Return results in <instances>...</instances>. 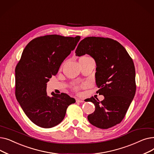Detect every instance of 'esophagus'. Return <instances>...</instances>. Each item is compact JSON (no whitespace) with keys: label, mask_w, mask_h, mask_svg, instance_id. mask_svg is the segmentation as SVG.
<instances>
[{"label":"esophagus","mask_w":154,"mask_h":154,"mask_svg":"<svg viewBox=\"0 0 154 154\" xmlns=\"http://www.w3.org/2000/svg\"><path fill=\"white\" fill-rule=\"evenodd\" d=\"M76 102L81 103V102H84V100L82 99H76Z\"/></svg>","instance_id":"34e87169"}]
</instances>
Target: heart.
Returning <instances> with one entry per match:
<instances>
[{
  "label": "heart",
  "mask_w": 154,
  "mask_h": 154,
  "mask_svg": "<svg viewBox=\"0 0 154 154\" xmlns=\"http://www.w3.org/2000/svg\"><path fill=\"white\" fill-rule=\"evenodd\" d=\"M75 89H76V90H77V89H78V88H79V87H75Z\"/></svg>",
  "instance_id": "1"
}]
</instances>
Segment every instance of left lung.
I'll return each instance as SVG.
<instances>
[{
  "mask_svg": "<svg viewBox=\"0 0 154 154\" xmlns=\"http://www.w3.org/2000/svg\"><path fill=\"white\" fill-rule=\"evenodd\" d=\"M76 55H90L95 61V82L104 99H88L95 107L87 117L89 122L107 129L121 122L134 97L136 91L134 62L125 48L109 38L88 37L80 41Z\"/></svg>",
  "mask_w": 154,
  "mask_h": 154,
  "instance_id": "8db88e82",
  "label": "left lung"
}]
</instances>
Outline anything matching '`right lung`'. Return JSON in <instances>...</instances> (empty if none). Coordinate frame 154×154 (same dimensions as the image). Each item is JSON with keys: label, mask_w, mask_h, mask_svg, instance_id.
Instances as JSON below:
<instances>
[{"label": "right lung", "mask_w": 154, "mask_h": 154, "mask_svg": "<svg viewBox=\"0 0 154 154\" xmlns=\"http://www.w3.org/2000/svg\"><path fill=\"white\" fill-rule=\"evenodd\" d=\"M80 38L59 35L37 37L26 45L15 67V97L28 118L42 128L60 124L75 100L66 94L48 96L47 83Z\"/></svg>", "instance_id": "add662e5"}]
</instances>
